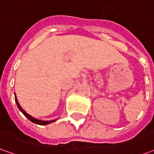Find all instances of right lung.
<instances>
[{"label":"right lung","instance_id":"1","mask_svg":"<svg viewBox=\"0 0 154 154\" xmlns=\"http://www.w3.org/2000/svg\"><path fill=\"white\" fill-rule=\"evenodd\" d=\"M15 102H16V104H17V106H18L19 110L21 111L22 113L25 115V116H26L27 118H28L31 122L35 123V124H37V125H48V124H50V123L54 122V121H55V120H50V121H44V120H38V119H35V118H33L31 116H29V114H27L26 112H25V110H23L21 108V106H20V104L18 103V100H17V98H16V97H15Z\"/></svg>","mask_w":154,"mask_h":154}]
</instances>
